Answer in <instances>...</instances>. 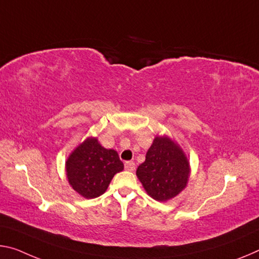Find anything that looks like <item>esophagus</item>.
Masks as SVG:
<instances>
[{"instance_id":"1","label":"esophagus","mask_w":259,"mask_h":259,"mask_svg":"<svg viewBox=\"0 0 259 259\" xmlns=\"http://www.w3.org/2000/svg\"><path fill=\"white\" fill-rule=\"evenodd\" d=\"M124 167H125L126 170L133 171L135 169V162L134 161H125Z\"/></svg>"}]
</instances>
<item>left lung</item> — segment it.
Segmentation results:
<instances>
[{
	"label": "left lung",
	"instance_id": "8db88e82",
	"mask_svg": "<svg viewBox=\"0 0 259 259\" xmlns=\"http://www.w3.org/2000/svg\"><path fill=\"white\" fill-rule=\"evenodd\" d=\"M136 175L147 195L158 202L178 196L187 187L190 165L183 150L167 136H157Z\"/></svg>",
	"mask_w": 259,
	"mask_h": 259
}]
</instances>
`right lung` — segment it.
Segmentation results:
<instances>
[{
	"instance_id": "1",
	"label": "right lung",
	"mask_w": 259,
	"mask_h": 259,
	"mask_svg": "<svg viewBox=\"0 0 259 259\" xmlns=\"http://www.w3.org/2000/svg\"><path fill=\"white\" fill-rule=\"evenodd\" d=\"M123 168L117 152L102 147L94 137L86 138L65 161L69 184L88 199L104 194L114 175Z\"/></svg>"
}]
</instances>
